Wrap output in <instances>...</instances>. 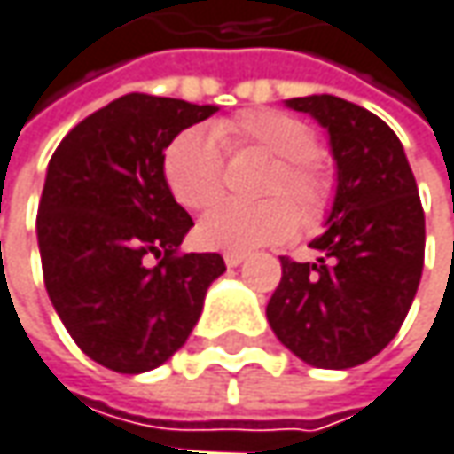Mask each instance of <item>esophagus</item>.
I'll list each match as a JSON object with an SVG mask.
<instances>
[{
    "label": "esophagus",
    "mask_w": 454,
    "mask_h": 454,
    "mask_svg": "<svg viewBox=\"0 0 454 454\" xmlns=\"http://www.w3.org/2000/svg\"><path fill=\"white\" fill-rule=\"evenodd\" d=\"M223 260H226L228 268H239V265L247 260V254H244V252H226V254H223Z\"/></svg>",
    "instance_id": "esophagus-1"
}]
</instances>
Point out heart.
<instances>
[{"mask_svg": "<svg viewBox=\"0 0 454 454\" xmlns=\"http://www.w3.org/2000/svg\"><path fill=\"white\" fill-rule=\"evenodd\" d=\"M218 135L236 147H257L278 158L262 194L265 202H223L197 226V241L218 252H249L286 241L301 226H317L333 202V176L314 158L319 143L307 121L257 108L218 124ZM163 179L186 210H207L223 194V150L213 129L189 127L163 150ZM289 200H286L285 197ZM302 213L299 214L298 210Z\"/></svg>", "mask_w": 454, "mask_h": 454, "instance_id": "obj_1", "label": "heart"}]
</instances>
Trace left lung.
Masks as SVG:
<instances>
[{"label":"left lung","instance_id":"1","mask_svg":"<svg viewBox=\"0 0 454 454\" xmlns=\"http://www.w3.org/2000/svg\"><path fill=\"white\" fill-rule=\"evenodd\" d=\"M330 135L338 186L322 257H280L283 278L268 304L278 340L317 369H350L397 335L419 291L427 223L405 150L390 127L338 96L286 101Z\"/></svg>","mask_w":454,"mask_h":454}]
</instances>
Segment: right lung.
<instances>
[{"mask_svg":"<svg viewBox=\"0 0 454 454\" xmlns=\"http://www.w3.org/2000/svg\"><path fill=\"white\" fill-rule=\"evenodd\" d=\"M215 111L129 93L82 119L49 160L35 218L43 283L72 340L119 374L182 348L226 272L215 252H179L194 223L163 179L168 143Z\"/></svg>","mask_w":454,"mask_h":454,"instance_id":"add662e5","label":"right lung"}]
</instances>
